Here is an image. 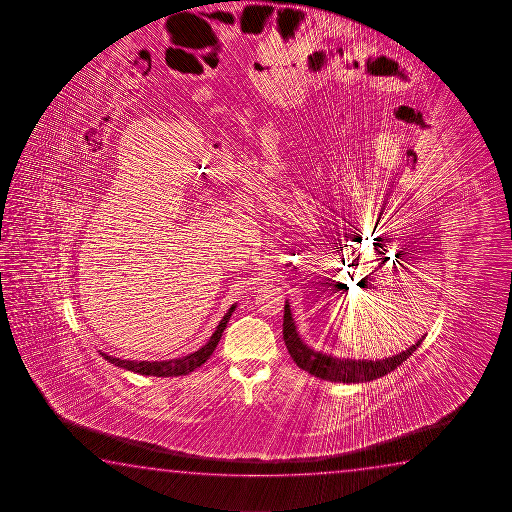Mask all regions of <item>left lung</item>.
Returning a JSON list of instances; mask_svg holds the SVG:
<instances>
[{
	"label": "left lung",
	"mask_w": 512,
	"mask_h": 512,
	"mask_svg": "<svg viewBox=\"0 0 512 512\" xmlns=\"http://www.w3.org/2000/svg\"><path fill=\"white\" fill-rule=\"evenodd\" d=\"M283 340H285L290 357L296 361L297 366L301 370L312 373L313 377L331 380V382H343V384H359V382H370L375 378L384 377L387 373L396 370L400 364L405 363L408 357L414 354L417 347L423 343L424 338L417 341L410 349L403 350L396 356L386 357V359H375V361L363 359L361 361V359H340V357L327 356L304 343L297 331L292 312H290V304L285 303Z\"/></svg>",
	"instance_id": "obj_1"
}]
</instances>
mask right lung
Wrapping results in <instances>:
<instances>
[{"mask_svg":"<svg viewBox=\"0 0 512 512\" xmlns=\"http://www.w3.org/2000/svg\"><path fill=\"white\" fill-rule=\"evenodd\" d=\"M236 310V304H232L229 308V312L223 315V319L220 320V324L216 326V331L213 336L209 338L208 343L204 347H200L197 352L188 354L185 357H178V359H169V361H126V359H119V357H112L109 354L100 352L105 361L119 366V368H125L128 371H134L139 375H148V377H179V375H188L192 373L195 368H200L202 364L208 361L211 354L215 352L218 341L222 338L223 329L227 327V322L230 320V315Z\"/></svg>","mask_w":512,"mask_h":512,"instance_id":"add662e5","label":"right lung"}]
</instances>
